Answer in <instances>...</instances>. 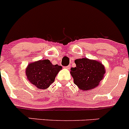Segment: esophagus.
<instances>
[{
  "instance_id": "esophagus-1",
  "label": "esophagus",
  "mask_w": 129,
  "mask_h": 129,
  "mask_svg": "<svg viewBox=\"0 0 129 129\" xmlns=\"http://www.w3.org/2000/svg\"><path fill=\"white\" fill-rule=\"evenodd\" d=\"M70 68H71V66H66V67H65V68H66V69H67V70H70Z\"/></svg>"
}]
</instances>
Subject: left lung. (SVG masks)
Segmentation results:
<instances>
[{"mask_svg": "<svg viewBox=\"0 0 129 129\" xmlns=\"http://www.w3.org/2000/svg\"><path fill=\"white\" fill-rule=\"evenodd\" d=\"M74 62L76 66L71 68L70 74L81 91H89L99 86L106 73L104 64L87 58L76 59Z\"/></svg>", "mask_w": 129, "mask_h": 129, "instance_id": "1", "label": "left lung"}]
</instances>
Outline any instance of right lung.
Wrapping results in <instances>:
<instances>
[{"label":"right lung","instance_id":"obj_1","mask_svg":"<svg viewBox=\"0 0 129 129\" xmlns=\"http://www.w3.org/2000/svg\"><path fill=\"white\" fill-rule=\"evenodd\" d=\"M62 66L53 64L49 59L38 60L29 63L26 68V78L31 84L40 89H45L55 81Z\"/></svg>","mask_w":129,"mask_h":129}]
</instances>
